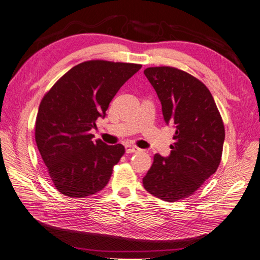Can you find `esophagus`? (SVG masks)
I'll return each instance as SVG.
<instances>
[{"label":"esophagus","instance_id":"1","mask_svg":"<svg viewBox=\"0 0 260 260\" xmlns=\"http://www.w3.org/2000/svg\"><path fill=\"white\" fill-rule=\"evenodd\" d=\"M125 150H126V153H135V152H139L140 148L137 146H134V145L127 144V145H125Z\"/></svg>","mask_w":260,"mask_h":260}]
</instances>
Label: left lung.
<instances>
[{
  "mask_svg": "<svg viewBox=\"0 0 260 260\" xmlns=\"http://www.w3.org/2000/svg\"><path fill=\"white\" fill-rule=\"evenodd\" d=\"M144 75L162 104L165 123L175 134L168 157L154 155L143 185L161 200L175 202L192 196L221 161L223 121L206 85L173 67H151Z\"/></svg>",
  "mask_w": 260,
  "mask_h": 260,
  "instance_id": "obj_1",
  "label": "left lung"
}]
</instances>
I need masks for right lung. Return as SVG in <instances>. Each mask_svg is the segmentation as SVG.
<instances>
[{"mask_svg": "<svg viewBox=\"0 0 260 260\" xmlns=\"http://www.w3.org/2000/svg\"><path fill=\"white\" fill-rule=\"evenodd\" d=\"M141 64L90 60L66 73L42 98L36 120V142L56 189L71 198L95 194L107 185L121 144L92 141L90 129L119 88Z\"/></svg>", "mask_w": 260, "mask_h": 260, "instance_id": "1", "label": "right lung"}]
</instances>
